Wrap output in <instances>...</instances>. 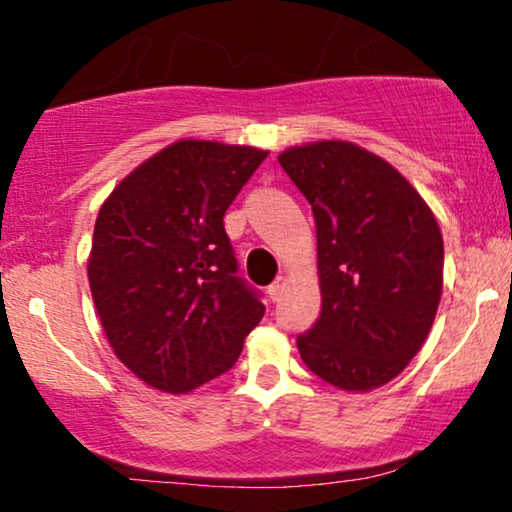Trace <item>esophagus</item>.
<instances>
[{"label":"esophagus","instance_id":"1","mask_svg":"<svg viewBox=\"0 0 512 512\" xmlns=\"http://www.w3.org/2000/svg\"><path fill=\"white\" fill-rule=\"evenodd\" d=\"M284 286H286V279H284V276H276L274 284L269 286V289H267L269 298H272V301H279V298H281V291H284Z\"/></svg>","mask_w":512,"mask_h":512}]
</instances>
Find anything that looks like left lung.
Returning <instances> with one entry per match:
<instances>
[{
  "mask_svg": "<svg viewBox=\"0 0 512 512\" xmlns=\"http://www.w3.org/2000/svg\"><path fill=\"white\" fill-rule=\"evenodd\" d=\"M313 207L322 310L296 339L317 378L368 392L397 378L431 332L443 293V236L411 182L354 142L279 154Z\"/></svg>",
  "mask_w": 512,
  "mask_h": 512,
  "instance_id": "8db88e82",
  "label": "left lung"
}]
</instances>
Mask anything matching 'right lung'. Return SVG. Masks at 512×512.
Segmentation results:
<instances>
[{
	"instance_id": "add662e5",
	"label": "right lung",
	"mask_w": 512,
	"mask_h": 512,
	"mask_svg": "<svg viewBox=\"0 0 512 512\" xmlns=\"http://www.w3.org/2000/svg\"><path fill=\"white\" fill-rule=\"evenodd\" d=\"M267 151L180 139L139 163L98 211L88 286L115 356L170 395L226 373L264 305L236 276L223 214Z\"/></svg>"
}]
</instances>
